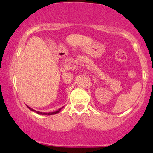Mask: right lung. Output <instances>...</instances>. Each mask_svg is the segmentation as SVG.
I'll return each instance as SVG.
<instances>
[{
	"label": "right lung",
	"mask_w": 153,
	"mask_h": 153,
	"mask_svg": "<svg viewBox=\"0 0 153 153\" xmlns=\"http://www.w3.org/2000/svg\"><path fill=\"white\" fill-rule=\"evenodd\" d=\"M26 106H27L28 108H29V109H30L31 111H32L36 112V113H37V114H41V115H53V114H56L59 113V112L60 111V110L62 109V108H59V109L56 111H54V112H49V113H45V112H40V111H36V110L33 109V108H31V107L28 106L27 105H26Z\"/></svg>",
	"instance_id": "obj_1"
}]
</instances>
